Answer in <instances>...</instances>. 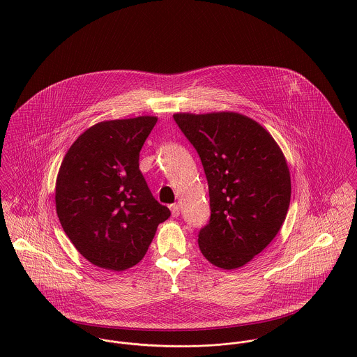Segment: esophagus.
Masks as SVG:
<instances>
[{
    "label": "esophagus",
    "instance_id": "34e87169",
    "mask_svg": "<svg viewBox=\"0 0 357 357\" xmlns=\"http://www.w3.org/2000/svg\"><path fill=\"white\" fill-rule=\"evenodd\" d=\"M170 210H172V215L173 217H178L180 215V206L178 204H172Z\"/></svg>",
    "mask_w": 357,
    "mask_h": 357
}]
</instances>
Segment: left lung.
Wrapping results in <instances>:
<instances>
[{"label": "left lung", "instance_id": "1", "mask_svg": "<svg viewBox=\"0 0 357 357\" xmlns=\"http://www.w3.org/2000/svg\"><path fill=\"white\" fill-rule=\"evenodd\" d=\"M173 118L199 153L208 184L211 215L199 232V249L218 268H241L273 241L286 220L287 160L271 133L243 114L177 112Z\"/></svg>", "mask_w": 357, "mask_h": 357}]
</instances>
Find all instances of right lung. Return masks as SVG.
I'll return each mask as SVG.
<instances>
[{"label": "right lung", "instance_id": "add662e5", "mask_svg": "<svg viewBox=\"0 0 357 357\" xmlns=\"http://www.w3.org/2000/svg\"><path fill=\"white\" fill-rule=\"evenodd\" d=\"M158 118L102 121L63 158L54 190L60 224L93 265L125 271L143 259L170 210L155 201L139 169L140 150Z\"/></svg>", "mask_w": 357, "mask_h": 357}]
</instances>
